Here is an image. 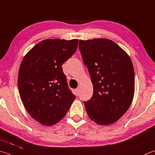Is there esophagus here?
Here are the masks:
<instances>
[{"label": "esophagus", "instance_id": "1", "mask_svg": "<svg viewBox=\"0 0 155 155\" xmlns=\"http://www.w3.org/2000/svg\"><path fill=\"white\" fill-rule=\"evenodd\" d=\"M74 91H75V94H76V95H78V93H79V89H78V88H77V89H75Z\"/></svg>", "mask_w": 155, "mask_h": 155}]
</instances>
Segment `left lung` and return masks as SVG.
<instances>
[{"label":"left lung","mask_w":155,"mask_h":155,"mask_svg":"<svg viewBox=\"0 0 155 155\" xmlns=\"http://www.w3.org/2000/svg\"><path fill=\"white\" fill-rule=\"evenodd\" d=\"M78 48L93 85V94L84 101L90 119L110 125L122 117L134 95V70L130 56L108 39L80 40Z\"/></svg>","instance_id":"left-lung-1"}]
</instances>
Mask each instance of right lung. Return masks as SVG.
<instances>
[{"label": "right lung", "mask_w": 155, "mask_h": 155, "mask_svg": "<svg viewBox=\"0 0 155 155\" xmlns=\"http://www.w3.org/2000/svg\"><path fill=\"white\" fill-rule=\"evenodd\" d=\"M78 42L77 39H45L21 61L18 74L20 97L30 116L42 125L60 122L76 98L62 66L74 54Z\"/></svg>", "instance_id": "1"}]
</instances>
